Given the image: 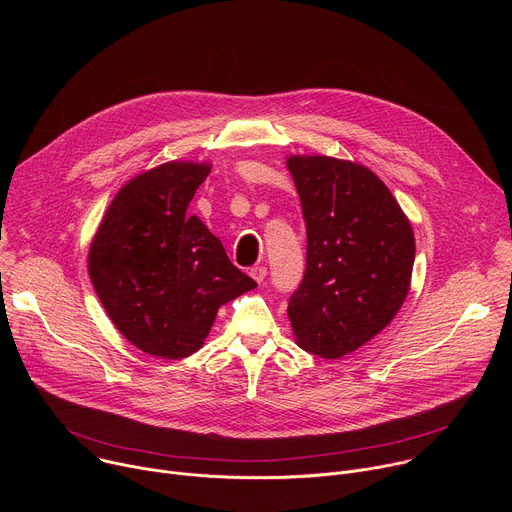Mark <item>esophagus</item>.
<instances>
[{
  "label": "esophagus",
  "mask_w": 512,
  "mask_h": 512,
  "mask_svg": "<svg viewBox=\"0 0 512 512\" xmlns=\"http://www.w3.org/2000/svg\"><path fill=\"white\" fill-rule=\"evenodd\" d=\"M251 277L257 281V283H263V279L267 277V267H263V265H255V267H251Z\"/></svg>",
  "instance_id": "esophagus-1"
}]
</instances>
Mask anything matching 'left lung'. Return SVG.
I'll return each mask as SVG.
<instances>
[{"instance_id": "obj_1", "label": "left lung", "mask_w": 512, "mask_h": 512, "mask_svg": "<svg viewBox=\"0 0 512 512\" xmlns=\"http://www.w3.org/2000/svg\"><path fill=\"white\" fill-rule=\"evenodd\" d=\"M306 223V271L287 316L298 344L338 358L377 336L411 281L415 237L389 188L364 166L326 156L287 160Z\"/></svg>"}]
</instances>
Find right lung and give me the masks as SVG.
<instances>
[{
	"label": "right lung",
	"instance_id": "add662e5",
	"mask_svg": "<svg viewBox=\"0 0 512 512\" xmlns=\"http://www.w3.org/2000/svg\"><path fill=\"white\" fill-rule=\"evenodd\" d=\"M208 170L170 162L133 178L109 204L89 251L91 281L109 318L154 356L196 352L218 308L257 287L200 218L186 214Z\"/></svg>",
	"mask_w": 512,
	"mask_h": 512
}]
</instances>
